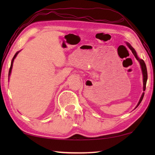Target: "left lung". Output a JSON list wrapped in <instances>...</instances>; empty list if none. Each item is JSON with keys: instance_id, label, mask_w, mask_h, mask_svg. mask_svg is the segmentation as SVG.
<instances>
[{"instance_id": "left-lung-1", "label": "left lung", "mask_w": 155, "mask_h": 155, "mask_svg": "<svg viewBox=\"0 0 155 155\" xmlns=\"http://www.w3.org/2000/svg\"><path fill=\"white\" fill-rule=\"evenodd\" d=\"M127 45L129 47V48L131 50V51H132L133 54H134V56L135 57V58L137 59V60H138L139 62H140V64L141 65V70H142V73H143V91H145L146 90V82H147V79H148V73H147V68H146V64L145 62H144L143 60L142 59H139V57H137V53H136L135 51L134 50V48H133L132 46H131L129 44L127 43ZM143 96H144V93H143L142 96H141V98L140 100V101H139V103L137 104V105L136 107H137L139 106V104H140L141 103V101L143 100Z\"/></svg>"}]
</instances>
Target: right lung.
I'll return each mask as SVG.
<instances>
[{"instance_id":"add662e5","label":"right lung","mask_w":155,"mask_h":155,"mask_svg":"<svg viewBox=\"0 0 155 155\" xmlns=\"http://www.w3.org/2000/svg\"><path fill=\"white\" fill-rule=\"evenodd\" d=\"M18 52H16V53L15 54V55L14 56V57H13V59H12V64H11V66H10V68H9V77L10 74H11V72H12V66H13V62H14V59L15 58V57L17 56V54H18Z\"/></svg>"}]
</instances>
